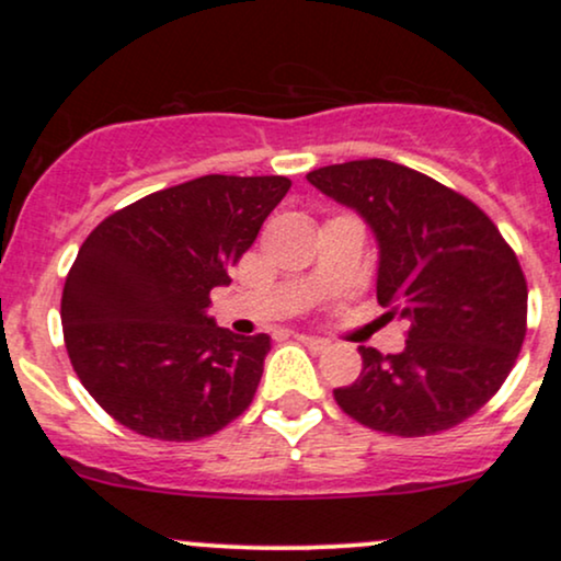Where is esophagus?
I'll return each instance as SVG.
<instances>
[{"mask_svg":"<svg viewBox=\"0 0 561 561\" xmlns=\"http://www.w3.org/2000/svg\"><path fill=\"white\" fill-rule=\"evenodd\" d=\"M295 340H298V343H302L306 347H311L313 353H321V351H327V347H330V343H327V340L311 337V334H295Z\"/></svg>","mask_w":561,"mask_h":561,"instance_id":"1","label":"esophagus"}]
</instances>
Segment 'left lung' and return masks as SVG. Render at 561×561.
<instances>
[{
  "mask_svg": "<svg viewBox=\"0 0 561 561\" xmlns=\"http://www.w3.org/2000/svg\"><path fill=\"white\" fill-rule=\"evenodd\" d=\"M306 179L375 231L377 300L385 319L409 324L401 353L358 347L362 375L334 401L401 437L469 420L504 385L525 340L527 282L514 250L472 199L392 160L324 165Z\"/></svg>",
  "mask_w": 561,
  "mask_h": 561,
  "instance_id": "1",
  "label": "left lung"
}]
</instances>
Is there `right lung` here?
<instances>
[{
	"instance_id": "obj_1",
	"label": "right lung",
	"mask_w": 561,
	"mask_h": 561,
	"mask_svg": "<svg viewBox=\"0 0 561 561\" xmlns=\"http://www.w3.org/2000/svg\"><path fill=\"white\" fill-rule=\"evenodd\" d=\"M287 176H210L115 210L81 244L62 289L70 364L115 422L158 440H197L253 401L268 334L208 317L210 289L255 242Z\"/></svg>"
}]
</instances>
